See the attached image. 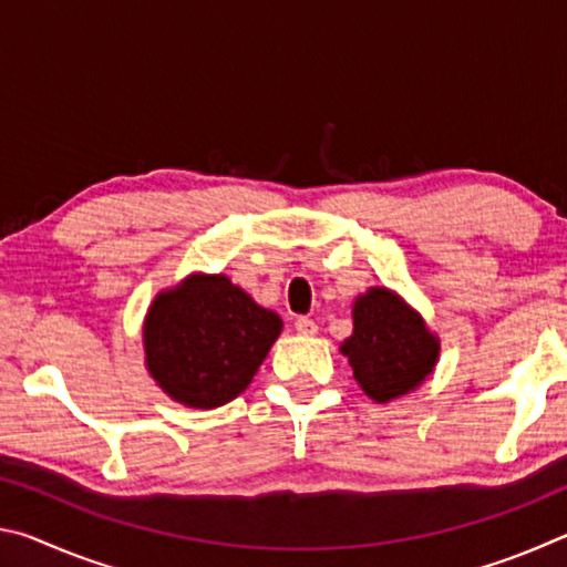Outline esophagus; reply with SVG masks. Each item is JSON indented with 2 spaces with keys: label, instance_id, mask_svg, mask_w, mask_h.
<instances>
[{
  "label": "esophagus",
  "instance_id": "1",
  "mask_svg": "<svg viewBox=\"0 0 567 567\" xmlns=\"http://www.w3.org/2000/svg\"><path fill=\"white\" fill-rule=\"evenodd\" d=\"M295 330L300 334H315V332H318V322H315L312 318H297Z\"/></svg>",
  "mask_w": 567,
  "mask_h": 567
}]
</instances>
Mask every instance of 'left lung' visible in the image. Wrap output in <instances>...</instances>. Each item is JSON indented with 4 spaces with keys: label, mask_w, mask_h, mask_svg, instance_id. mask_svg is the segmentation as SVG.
<instances>
[{
    "label": "left lung",
    "mask_w": 567,
    "mask_h": 567,
    "mask_svg": "<svg viewBox=\"0 0 567 567\" xmlns=\"http://www.w3.org/2000/svg\"><path fill=\"white\" fill-rule=\"evenodd\" d=\"M354 330L342 344L354 380L378 402L415 390L435 368L440 344L395 292L372 287L352 310Z\"/></svg>",
    "instance_id": "8db88e82"
}]
</instances>
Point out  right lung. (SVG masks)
Instances as JSON below:
<instances>
[{
	"mask_svg": "<svg viewBox=\"0 0 567 567\" xmlns=\"http://www.w3.org/2000/svg\"><path fill=\"white\" fill-rule=\"evenodd\" d=\"M282 320L223 275H192L145 320L147 368L172 400L213 410L235 400L270 352Z\"/></svg>",
	"mask_w": 567,
	"mask_h": 567,
	"instance_id": "1",
	"label": "right lung"
}]
</instances>
